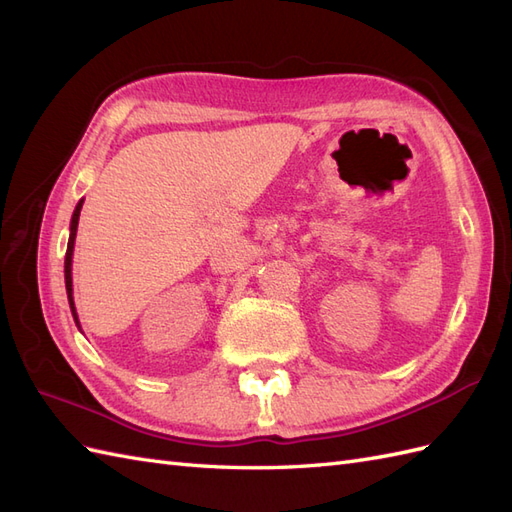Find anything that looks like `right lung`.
I'll list each match as a JSON object with an SVG mask.
<instances>
[{
	"instance_id": "right-lung-1",
	"label": "right lung",
	"mask_w": 512,
	"mask_h": 512,
	"mask_svg": "<svg viewBox=\"0 0 512 512\" xmlns=\"http://www.w3.org/2000/svg\"><path fill=\"white\" fill-rule=\"evenodd\" d=\"M81 207L83 200L76 205L74 213H72V222H70V239H68V250H66V262H64V271H66V290H68V301H70V309L72 316L79 324V318H76V309H74V301H72V252H74V239H76V226H79V215H81Z\"/></svg>"
}]
</instances>
